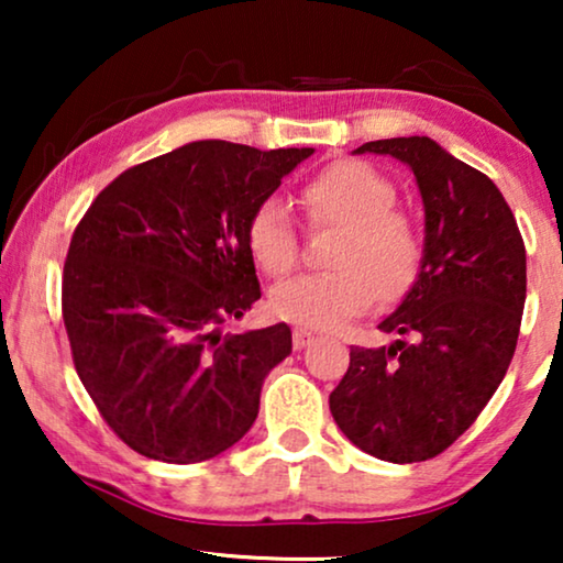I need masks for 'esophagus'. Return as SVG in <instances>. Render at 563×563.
<instances>
[{
	"label": "esophagus",
	"mask_w": 563,
	"mask_h": 563,
	"mask_svg": "<svg viewBox=\"0 0 563 563\" xmlns=\"http://www.w3.org/2000/svg\"><path fill=\"white\" fill-rule=\"evenodd\" d=\"M312 333L310 330H305V328H295V333H291V343H295V349L297 351H302L305 345H310V341H312Z\"/></svg>",
	"instance_id": "1"
}]
</instances>
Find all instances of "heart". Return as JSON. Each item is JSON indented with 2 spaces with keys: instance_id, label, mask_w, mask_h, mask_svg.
Segmentation results:
<instances>
[{
  "instance_id": "1",
  "label": "heart",
  "mask_w": 563,
  "mask_h": 563,
  "mask_svg": "<svg viewBox=\"0 0 563 563\" xmlns=\"http://www.w3.org/2000/svg\"><path fill=\"white\" fill-rule=\"evenodd\" d=\"M397 189L364 161H335L302 187V205L314 225L338 230L328 251L330 272L302 274L272 291V310L305 328L335 330L364 314L374 299L395 302L418 279L422 233L410 214L397 210ZM245 243L268 276L297 264V235L276 199L253 210Z\"/></svg>"
}]
</instances>
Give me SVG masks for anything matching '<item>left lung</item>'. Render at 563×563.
Returning <instances> with one entry per match:
<instances>
[{"instance_id":"obj_1","label":"left lung","mask_w":563,"mask_h":563,"mask_svg":"<svg viewBox=\"0 0 563 563\" xmlns=\"http://www.w3.org/2000/svg\"><path fill=\"white\" fill-rule=\"evenodd\" d=\"M353 153L410 166L426 207L422 266L382 349H351L330 412L353 445L391 464L449 449L505 379L526 305V245L503 191L426 135Z\"/></svg>"}]
</instances>
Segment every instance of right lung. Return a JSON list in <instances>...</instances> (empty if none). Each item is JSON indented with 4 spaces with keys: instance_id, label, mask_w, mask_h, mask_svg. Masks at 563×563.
Returning <instances> with one entry per match:
<instances>
[{
    "instance_id": "add662e5",
    "label": "right lung",
    "mask_w": 563,
    "mask_h": 563,
    "mask_svg": "<svg viewBox=\"0 0 563 563\" xmlns=\"http://www.w3.org/2000/svg\"><path fill=\"white\" fill-rule=\"evenodd\" d=\"M312 153L187 143L122 172L76 225L60 295L74 366L141 456L197 464L251 430L291 330L222 325L261 299L253 210Z\"/></svg>"
}]
</instances>
